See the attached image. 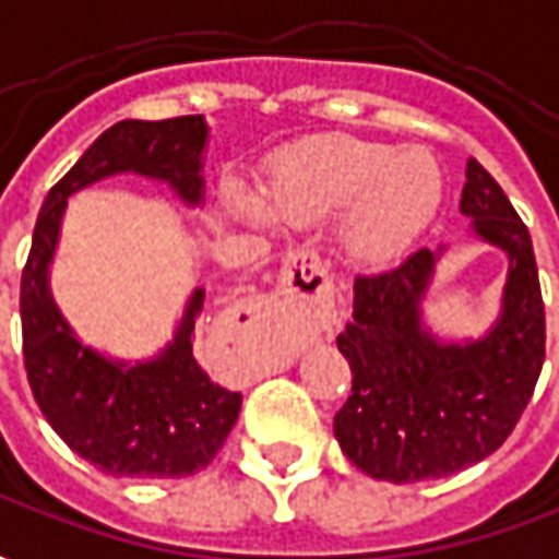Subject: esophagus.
Here are the masks:
<instances>
[{
	"mask_svg": "<svg viewBox=\"0 0 559 559\" xmlns=\"http://www.w3.org/2000/svg\"><path fill=\"white\" fill-rule=\"evenodd\" d=\"M278 297L306 328H328L334 321V284L316 250L290 253L278 278Z\"/></svg>",
	"mask_w": 559,
	"mask_h": 559,
	"instance_id": "34e87169",
	"label": "esophagus"
}]
</instances>
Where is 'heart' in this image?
Instances as JSON below:
<instances>
[{
    "instance_id": "1",
    "label": "heart",
    "mask_w": 559,
    "mask_h": 559,
    "mask_svg": "<svg viewBox=\"0 0 559 559\" xmlns=\"http://www.w3.org/2000/svg\"><path fill=\"white\" fill-rule=\"evenodd\" d=\"M228 203L260 222L324 219L349 205L343 241L361 260L380 262L405 250L433 219L442 203V169L424 147L316 139L281 154L269 201L231 185Z\"/></svg>"
}]
</instances>
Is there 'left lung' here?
Here are the masks:
<instances>
[{
	"mask_svg": "<svg viewBox=\"0 0 559 559\" xmlns=\"http://www.w3.org/2000/svg\"><path fill=\"white\" fill-rule=\"evenodd\" d=\"M461 213L510 257L504 309L489 337L454 346L420 328V297L436 262L430 250L358 275L353 287V321L337 337L353 368V395L334 417V433L343 454L374 479H442L498 452L545 365V302L530 228L473 157Z\"/></svg>",
	"mask_w": 559,
	"mask_h": 559,
	"instance_id": "left-lung-1",
	"label": "left lung"
}]
</instances>
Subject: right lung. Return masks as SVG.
<instances>
[{
    "label": "right lung",
    "mask_w": 559,
    "mask_h": 559,
    "mask_svg": "<svg viewBox=\"0 0 559 559\" xmlns=\"http://www.w3.org/2000/svg\"><path fill=\"white\" fill-rule=\"evenodd\" d=\"M201 114L120 120L70 166L39 210L21 275V331L29 390L55 433L110 476L176 479L206 467L231 433L241 393L213 383L194 358L203 290H194L176 340L154 361L126 368L80 346L49 297V262L73 191L114 173L164 179L188 203L201 201Z\"/></svg>",
    "instance_id": "add662e5"
}]
</instances>
